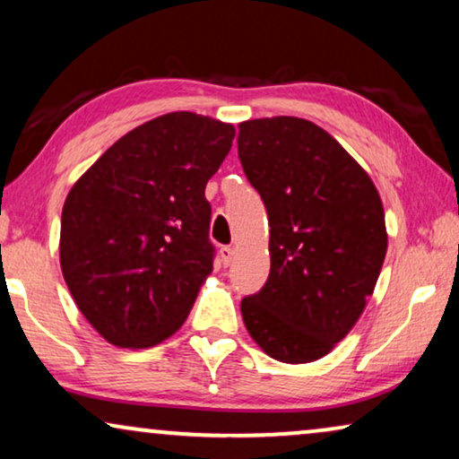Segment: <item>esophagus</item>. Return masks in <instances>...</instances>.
Listing matches in <instances>:
<instances>
[{"label": "esophagus", "instance_id": "esophagus-1", "mask_svg": "<svg viewBox=\"0 0 459 459\" xmlns=\"http://www.w3.org/2000/svg\"><path fill=\"white\" fill-rule=\"evenodd\" d=\"M219 256H221L223 265L228 267L230 263H231V259H234V248H231V247H221V248H219Z\"/></svg>", "mask_w": 459, "mask_h": 459}]
</instances>
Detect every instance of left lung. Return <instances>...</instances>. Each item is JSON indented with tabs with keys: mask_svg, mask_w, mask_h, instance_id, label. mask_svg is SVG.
<instances>
[{
	"mask_svg": "<svg viewBox=\"0 0 459 459\" xmlns=\"http://www.w3.org/2000/svg\"><path fill=\"white\" fill-rule=\"evenodd\" d=\"M238 156L272 225V269L240 311L273 359L328 355L366 309L386 255L385 209L369 175L316 123H240Z\"/></svg>",
	"mask_w": 459,
	"mask_h": 459,
	"instance_id": "1",
	"label": "left lung"
}]
</instances>
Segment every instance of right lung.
I'll use <instances>...</instances> for the list:
<instances>
[{
  "label": "right lung",
  "instance_id": "right-lung-1",
  "mask_svg": "<svg viewBox=\"0 0 459 459\" xmlns=\"http://www.w3.org/2000/svg\"><path fill=\"white\" fill-rule=\"evenodd\" d=\"M234 135L211 117L169 112L112 143L68 192L62 275L110 344L154 347L186 322L215 259L204 187Z\"/></svg>",
  "mask_w": 459,
  "mask_h": 459
}]
</instances>
